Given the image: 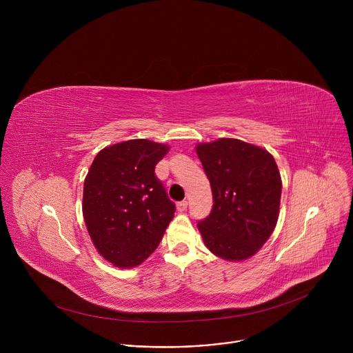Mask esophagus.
Masks as SVG:
<instances>
[{"instance_id":"esophagus-1","label":"esophagus","mask_w":353,"mask_h":353,"mask_svg":"<svg viewBox=\"0 0 353 353\" xmlns=\"http://www.w3.org/2000/svg\"><path fill=\"white\" fill-rule=\"evenodd\" d=\"M187 205H188V203H187L185 199H184V201H180V203H177V211H179V212L185 211V210H187Z\"/></svg>"}]
</instances>
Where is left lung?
<instances>
[{
    "instance_id": "obj_1",
    "label": "left lung",
    "mask_w": 353,
    "mask_h": 353,
    "mask_svg": "<svg viewBox=\"0 0 353 353\" xmlns=\"http://www.w3.org/2000/svg\"><path fill=\"white\" fill-rule=\"evenodd\" d=\"M211 183V214L198 221L205 245L223 260L241 261L272 234L282 192L275 159L265 149L233 138L196 145Z\"/></svg>"
}]
</instances>
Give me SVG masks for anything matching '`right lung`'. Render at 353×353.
I'll use <instances>...</instances> for the list:
<instances>
[{
  "mask_svg": "<svg viewBox=\"0 0 353 353\" xmlns=\"http://www.w3.org/2000/svg\"><path fill=\"white\" fill-rule=\"evenodd\" d=\"M169 146L130 139L96 155L83 184V218L89 236L108 261L139 265L159 245L176 205L155 174Z\"/></svg>",
  "mask_w": 353,
  "mask_h": 353,
  "instance_id": "obj_1",
  "label": "right lung"
}]
</instances>
